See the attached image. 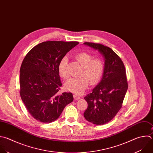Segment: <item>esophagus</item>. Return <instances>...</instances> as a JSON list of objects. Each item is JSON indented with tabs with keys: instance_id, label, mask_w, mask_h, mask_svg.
I'll return each instance as SVG.
<instances>
[{
	"instance_id": "1",
	"label": "esophagus",
	"mask_w": 153,
	"mask_h": 153,
	"mask_svg": "<svg viewBox=\"0 0 153 153\" xmlns=\"http://www.w3.org/2000/svg\"><path fill=\"white\" fill-rule=\"evenodd\" d=\"M73 97H74V98L75 100H79V99H80V98H81L80 96H79V95H77V94H74V95H73Z\"/></svg>"
}]
</instances>
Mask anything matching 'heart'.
Returning <instances> with one entry per match:
<instances>
[{"label": "heart", "mask_w": 153, "mask_h": 153, "mask_svg": "<svg viewBox=\"0 0 153 153\" xmlns=\"http://www.w3.org/2000/svg\"><path fill=\"white\" fill-rule=\"evenodd\" d=\"M75 59L83 67L81 73L82 76L70 79L65 83L64 87L68 91L81 94L88 88L89 82L91 85H95L100 80L104 72L105 64L101 58H94L91 54L85 52L77 54ZM68 62V57L65 56L58 64L59 73L64 79H67L70 76L67 68Z\"/></svg>", "instance_id": "b5f03b06"}]
</instances>
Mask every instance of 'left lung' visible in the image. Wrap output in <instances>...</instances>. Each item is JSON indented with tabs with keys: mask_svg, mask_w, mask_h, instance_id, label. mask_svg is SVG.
<instances>
[{
	"mask_svg": "<svg viewBox=\"0 0 153 153\" xmlns=\"http://www.w3.org/2000/svg\"><path fill=\"white\" fill-rule=\"evenodd\" d=\"M83 44L97 50L105 59L102 79L92 92L84 97L88 108L83 114L88 121L103 125L111 121L122 108L128 89L126 68L121 58L111 48L94 42Z\"/></svg>",
	"mask_w": 153,
	"mask_h": 153,
	"instance_id": "1",
	"label": "left lung"
}]
</instances>
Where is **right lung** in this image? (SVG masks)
Instances as JSON below:
<instances>
[{"label": "right lung", "instance_id": "right-lung-1", "mask_svg": "<svg viewBox=\"0 0 153 153\" xmlns=\"http://www.w3.org/2000/svg\"><path fill=\"white\" fill-rule=\"evenodd\" d=\"M78 44L77 41L42 42L33 47L24 58L20 70V94L27 111L36 120L53 122L73 101L72 93L58 92L62 86L58 64Z\"/></svg>", "mask_w": 153, "mask_h": 153}]
</instances>
